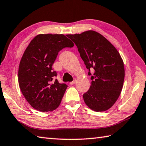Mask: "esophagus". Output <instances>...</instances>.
<instances>
[{"mask_svg": "<svg viewBox=\"0 0 146 146\" xmlns=\"http://www.w3.org/2000/svg\"><path fill=\"white\" fill-rule=\"evenodd\" d=\"M75 83H76V80H74V81H72V82L70 83V85H74Z\"/></svg>", "mask_w": 146, "mask_h": 146, "instance_id": "esophagus-1", "label": "esophagus"}]
</instances>
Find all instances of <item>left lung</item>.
Returning <instances> with one entry per match:
<instances>
[{"instance_id": "1", "label": "left lung", "mask_w": 146, "mask_h": 146, "mask_svg": "<svg viewBox=\"0 0 146 146\" xmlns=\"http://www.w3.org/2000/svg\"><path fill=\"white\" fill-rule=\"evenodd\" d=\"M66 36L77 46L89 76L90 69H94L90 89L83 96L84 101L92 110H107L118 99L123 86L124 66L121 55L106 38L94 31Z\"/></svg>"}]
</instances>
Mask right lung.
Listing matches in <instances>:
<instances>
[{"instance_id": "1", "label": "right lung", "mask_w": 146, "mask_h": 146, "mask_svg": "<svg viewBox=\"0 0 146 146\" xmlns=\"http://www.w3.org/2000/svg\"><path fill=\"white\" fill-rule=\"evenodd\" d=\"M74 43L63 35L40 34L29 43L20 60L19 84L23 96L33 108L42 112L56 110L67 88L54 77L52 66L60 51Z\"/></svg>"}]
</instances>
